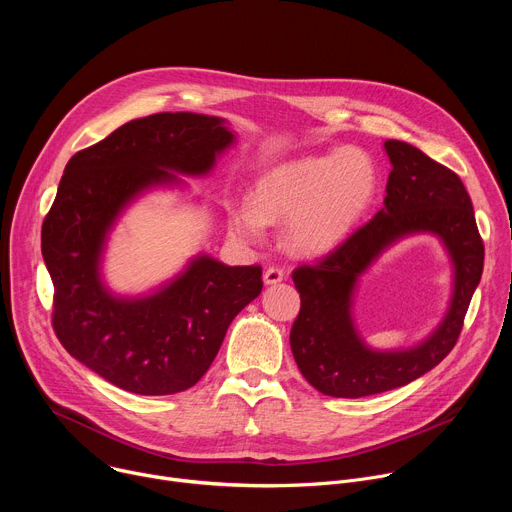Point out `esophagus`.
Returning a JSON list of instances; mask_svg holds the SVG:
<instances>
[{"label":"esophagus","instance_id":"34e87169","mask_svg":"<svg viewBox=\"0 0 512 512\" xmlns=\"http://www.w3.org/2000/svg\"><path fill=\"white\" fill-rule=\"evenodd\" d=\"M283 277H285V273H283L281 267H269V269L263 273V281H265L267 285H275V283L283 281Z\"/></svg>","mask_w":512,"mask_h":512}]
</instances>
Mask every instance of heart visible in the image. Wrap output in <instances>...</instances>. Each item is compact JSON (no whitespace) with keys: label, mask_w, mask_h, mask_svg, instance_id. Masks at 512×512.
I'll use <instances>...</instances> for the list:
<instances>
[{"label":"heart","mask_w":512,"mask_h":512,"mask_svg":"<svg viewBox=\"0 0 512 512\" xmlns=\"http://www.w3.org/2000/svg\"><path fill=\"white\" fill-rule=\"evenodd\" d=\"M379 190V168L354 145L322 156L281 162L263 172L249 202L227 206L231 231L257 241L265 223H283V241L298 255L340 247L369 214Z\"/></svg>","instance_id":"b5f03b06"}]
</instances>
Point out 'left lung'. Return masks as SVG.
<instances>
[{
    "mask_svg": "<svg viewBox=\"0 0 512 512\" xmlns=\"http://www.w3.org/2000/svg\"><path fill=\"white\" fill-rule=\"evenodd\" d=\"M391 160L387 196L371 221L314 265L294 271L302 308L289 344L306 381L324 395L358 399L403 387L440 364L464 326L484 267V245L472 200L452 170L433 162L411 143L387 139ZM429 232L447 247L455 289L445 320L425 341L401 351L366 346L351 320L359 275L393 242Z\"/></svg>",
    "mask_w": 512,
    "mask_h": 512,
    "instance_id": "1",
    "label": "left lung"
}]
</instances>
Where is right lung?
<instances>
[{
	"instance_id": "right-lung-1",
	"label": "right lung",
	"mask_w": 512,
	"mask_h": 512,
	"mask_svg": "<svg viewBox=\"0 0 512 512\" xmlns=\"http://www.w3.org/2000/svg\"><path fill=\"white\" fill-rule=\"evenodd\" d=\"M235 141L221 117L156 113L133 119L77 152L42 225L54 283L52 328L60 344L111 385L174 395L196 385L233 318L261 294V267L194 257L150 296H115L101 257L119 214L143 192L206 176Z\"/></svg>"
}]
</instances>
